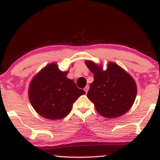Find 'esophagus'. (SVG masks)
Wrapping results in <instances>:
<instances>
[{"mask_svg": "<svg viewBox=\"0 0 160 160\" xmlns=\"http://www.w3.org/2000/svg\"><path fill=\"white\" fill-rule=\"evenodd\" d=\"M89 85H87V86L85 87V88H84V91L86 92V93L87 92H88V90H89Z\"/></svg>", "mask_w": 160, "mask_h": 160, "instance_id": "1", "label": "esophagus"}]
</instances>
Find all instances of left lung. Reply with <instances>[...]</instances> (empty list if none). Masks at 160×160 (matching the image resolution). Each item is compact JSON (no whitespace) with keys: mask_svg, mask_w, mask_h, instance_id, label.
I'll return each instance as SVG.
<instances>
[{"mask_svg":"<svg viewBox=\"0 0 160 160\" xmlns=\"http://www.w3.org/2000/svg\"><path fill=\"white\" fill-rule=\"evenodd\" d=\"M85 64L94 74L87 97L96 110L106 118H117L130 110L137 95L135 80L123 68L110 62L103 71L101 65L90 60Z\"/></svg>","mask_w":160,"mask_h":160,"instance_id":"obj_1","label":"left lung"}]
</instances>
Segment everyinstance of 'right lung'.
Segmentation results:
<instances>
[{
  "instance_id": "1",
  "label": "right lung",
  "mask_w": 160,
  "mask_h": 160,
  "mask_svg": "<svg viewBox=\"0 0 160 160\" xmlns=\"http://www.w3.org/2000/svg\"><path fill=\"white\" fill-rule=\"evenodd\" d=\"M68 71L59 70L55 62L47 65L30 82L28 96L32 106L41 117L61 119L71 112L73 103L84 95L73 80L67 78Z\"/></svg>"
}]
</instances>
